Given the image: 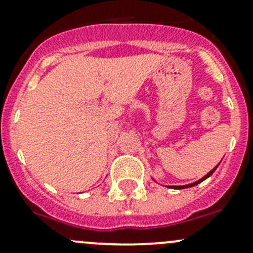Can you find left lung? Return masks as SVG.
I'll return each instance as SVG.
<instances>
[{
    "label": "left lung",
    "instance_id": "1",
    "mask_svg": "<svg viewBox=\"0 0 253 253\" xmlns=\"http://www.w3.org/2000/svg\"><path fill=\"white\" fill-rule=\"evenodd\" d=\"M218 165H219V164H218ZM218 165H216V167L214 168L213 170H211V171H209L208 174H207L206 176H203V177L201 178V180L196 181V182H193V183H190V185H185V186H170V187H172V188H177V190H181V188H188V187H192V186H196V185H198V183H201V182H202V181H205L206 178H208L209 176H211V174H213V172L215 171V169H216V168H218Z\"/></svg>",
    "mask_w": 253,
    "mask_h": 253
}]
</instances>
